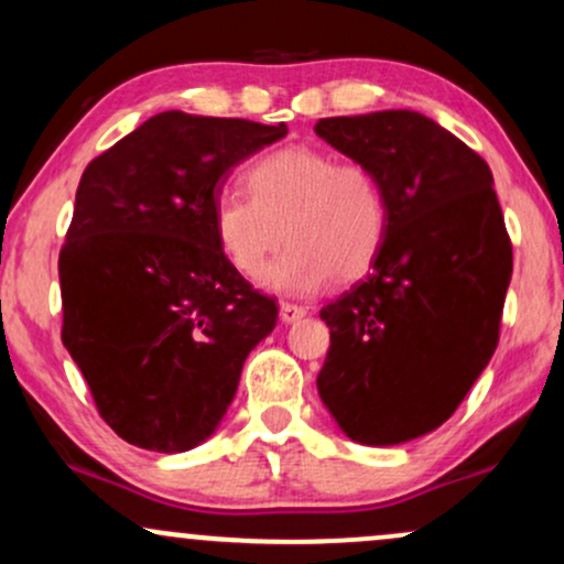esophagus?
Masks as SVG:
<instances>
[{
	"mask_svg": "<svg viewBox=\"0 0 564 564\" xmlns=\"http://www.w3.org/2000/svg\"><path fill=\"white\" fill-rule=\"evenodd\" d=\"M304 315H307V307H302V304H291V302L281 304V321L283 323H296V321H302Z\"/></svg>",
	"mask_w": 564,
	"mask_h": 564,
	"instance_id": "esophagus-1",
	"label": "esophagus"
}]
</instances>
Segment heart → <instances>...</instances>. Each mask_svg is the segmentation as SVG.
<instances>
[{
	"instance_id": "b5f03b06",
	"label": "heart",
	"mask_w": 564,
	"mask_h": 564,
	"mask_svg": "<svg viewBox=\"0 0 564 564\" xmlns=\"http://www.w3.org/2000/svg\"><path fill=\"white\" fill-rule=\"evenodd\" d=\"M246 187L219 193L215 238L232 268L254 278L286 237L290 249L262 274L278 294H313L355 281L377 260L390 209L379 177L360 161H336L310 145H286L257 159Z\"/></svg>"
}]
</instances>
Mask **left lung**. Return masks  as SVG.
<instances>
[{"mask_svg":"<svg viewBox=\"0 0 564 564\" xmlns=\"http://www.w3.org/2000/svg\"><path fill=\"white\" fill-rule=\"evenodd\" d=\"M315 134L377 174L390 209L371 273L321 310L318 394L355 443H408L448 422L496 352L511 243L494 174L405 108L321 119Z\"/></svg>","mask_w":564,"mask_h":564,"instance_id":"left-lung-1","label":"left lung"}]
</instances>
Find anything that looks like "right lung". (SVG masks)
Segmentation results:
<instances>
[{
    "label": "right lung",
    "mask_w": 564,
    "mask_h": 564,
    "mask_svg": "<svg viewBox=\"0 0 564 564\" xmlns=\"http://www.w3.org/2000/svg\"><path fill=\"white\" fill-rule=\"evenodd\" d=\"M286 124L151 116L84 170L61 251L63 345L127 443L183 453L209 440L278 307L212 228L228 172Z\"/></svg>",
    "instance_id": "1"
}]
</instances>
